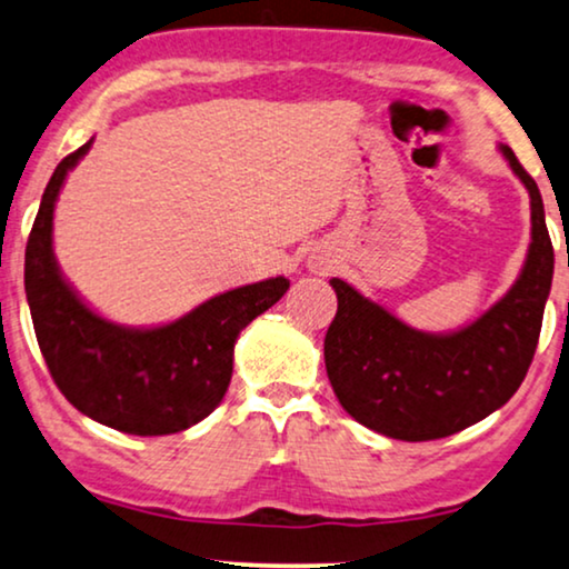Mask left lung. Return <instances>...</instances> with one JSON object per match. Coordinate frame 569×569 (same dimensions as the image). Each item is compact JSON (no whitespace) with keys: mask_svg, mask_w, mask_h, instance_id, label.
Returning <instances> with one entry per match:
<instances>
[{"mask_svg":"<svg viewBox=\"0 0 569 569\" xmlns=\"http://www.w3.org/2000/svg\"><path fill=\"white\" fill-rule=\"evenodd\" d=\"M502 156L531 194V247L515 286L458 332L408 328L388 309L332 278L338 312L325 367L340 406L363 427L406 442L450 437L502 408L526 380L555 276L541 192L507 146Z\"/></svg>","mask_w":569,"mask_h":569,"instance_id":"8db88e82","label":"left lung"}]
</instances>
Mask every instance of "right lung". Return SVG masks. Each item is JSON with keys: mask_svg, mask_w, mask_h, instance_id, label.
<instances>
[{"mask_svg": "<svg viewBox=\"0 0 569 569\" xmlns=\"http://www.w3.org/2000/svg\"><path fill=\"white\" fill-rule=\"evenodd\" d=\"M74 150L51 173L26 247V297L51 380L62 396L106 427L138 437L184 431L221 403L239 332L289 291L283 276L226 291L163 328H121L82 305L51 249L54 202Z\"/></svg>", "mask_w": 569, "mask_h": 569, "instance_id": "1", "label": "right lung"}]
</instances>
